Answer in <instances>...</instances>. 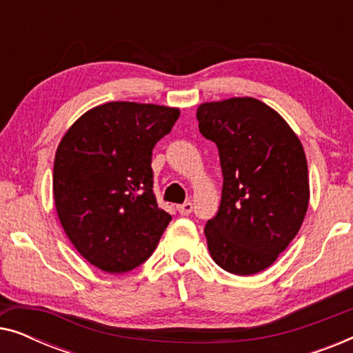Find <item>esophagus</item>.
I'll return each mask as SVG.
<instances>
[{"instance_id": "esophagus-1", "label": "esophagus", "mask_w": 353, "mask_h": 353, "mask_svg": "<svg viewBox=\"0 0 353 353\" xmlns=\"http://www.w3.org/2000/svg\"><path fill=\"white\" fill-rule=\"evenodd\" d=\"M176 209H178V212H180V215H190L192 212V204L191 202H185V204L178 205Z\"/></svg>"}]
</instances>
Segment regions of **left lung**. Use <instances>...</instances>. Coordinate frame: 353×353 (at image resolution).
Instances as JSON below:
<instances>
[{
  "instance_id": "8db88e82",
  "label": "left lung",
  "mask_w": 353,
  "mask_h": 353,
  "mask_svg": "<svg viewBox=\"0 0 353 353\" xmlns=\"http://www.w3.org/2000/svg\"><path fill=\"white\" fill-rule=\"evenodd\" d=\"M199 132L219 148L223 188L205 238L215 263L254 274L268 268L296 238L310 188L301 139L286 120L255 98L197 108Z\"/></svg>"
}]
</instances>
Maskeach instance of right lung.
I'll return each mask as SVG.
<instances>
[{"mask_svg":"<svg viewBox=\"0 0 353 353\" xmlns=\"http://www.w3.org/2000/svg\"><path fill=\"white\" fill-rule=\"evenodd\" d=\"M178 117L176 108L114 101L81 115L57 146V216L81 257L103 272L146 262L170 223L154 196L151 161Z\"/></svg>","mask_w":353,"mask_h":353,"instance_id":"1","label":"right lung"}]
</instances>
